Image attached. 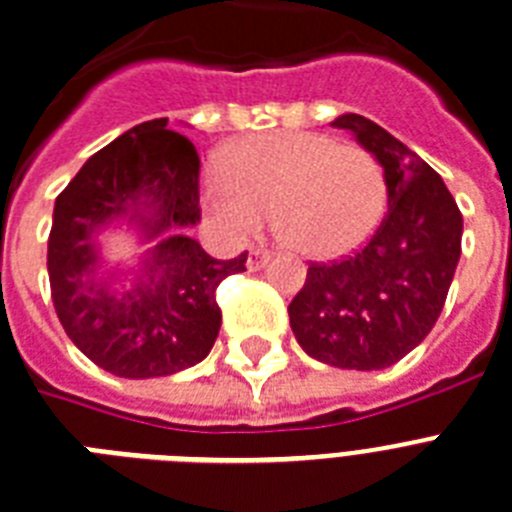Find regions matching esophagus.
Masks as SVG:
<instances>
[{
	"label": "esophagus",
	"instance_id": "34e87169",
	"mask_svg": "<svg viewBox=\"0 0 512 512\" xmlns=\"http://www.w3.org/2000/svg\"><path fill=\"white\" fill-rule=\"evenodd\" d=\"M266 261H269V251L266 248H251L246 256L248 272H259L261 266H266Z\"/></svg>",
	"mask_w": 512,
	"mask_h": 512
}]
</instances>
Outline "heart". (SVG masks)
<instances>
[{"instance_id":"obj_1","label":"heart","mask_w":512,"mask_h":512,"mask_svg":"<svg viewBox=\"0 0 512 512\" xmlns=\"http://www.w3.org/2000/svg\"><path fill=\"white\" fill-rule=\"evenodd\" d=\"M230 235H251L272 207L277 235L308 259H339L368 243L388 204L378 157L323 131H266L225 147L202 183Z\"/></svg>"}]
</instances>
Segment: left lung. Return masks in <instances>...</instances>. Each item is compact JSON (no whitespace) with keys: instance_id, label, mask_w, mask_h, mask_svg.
Instances as JSON below:
<instances>
[{"instance_id":"1","label":"left lung","mask_w":512,"mask_h":512,"mask_svg":"<svg viewBox=\"0 0 512 512\" xmlns=\"http://www.w3.org/2000/svg\"><path fill=\"white\" fill-rule=\"evenodd\" d=\"M378 157L388 214L355 256L310 264L292 298L290 326L313 360L344 370H381L432 331L461 259L464 217L430 165L360 113L331 121Z\"/></svg>"}]
</instances>
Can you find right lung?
<instances>
[{
	"label": "right lung",
	"instance_id": "add662e5",
	"mask_svg": "<svg viewBox=\"0 0 512 512\" xmlns=\"http://www.w3.org/2000/svg\"><path fill=\"white\" fill-rule=\"evenodd\" d=\"M202 220L199 155L168 119L144 121L95 152L56 196L48 279L56 316L82 355L119 378H160L209 355L220 334L217 285L246 256L212 259L183 233ZM134 226L137 270L103 273L97 235Z\"/></svg>",
	"mask_w": 512,
	"mask_h": 512
}]
</instances>
